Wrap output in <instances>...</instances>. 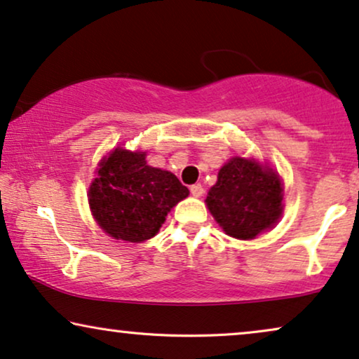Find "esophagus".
<instances>
[{
  "label": "esophagus",
  "mask_w": 359,
  "mask_h": 359,
  "mask_svg": "<svg viewBox=\"0 0 359 359\" xmlns=\"http://www.w3.org/2000/svg\"><path fill=\"white\" fill-rule=\"evenodd\" d=\"M203 192H205V190L200 184H195V185H192V187H190V194H192L194 197H202Z\"/></svg>",
  "instance_id": "obj_1"
}]
</instances>
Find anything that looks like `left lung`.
I'll return each instance as SVG.
<instances>
[{
    "label": "left lung",
    "mask_w": 359,
    "mask_h": 359,
    "mask_svg": "<svg viewBox=\"0 0 359 359\" xmlns=\"http://www.w3.org/2000/svg\"><path fill=\"white\" fill-rule=\"evenodd\" d=\"M205 202L226 235L252 240L283 213V185L272 169L233 157L219 169Z\"/></svg>",
    "instance_id": "8db88e82"
}]
</instances>
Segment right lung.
<instances>
[{
    "mask_svg": "<svg viewBox=\"0 0 359 359\" xmlns=\"http://www.w3.org/2000/svg\"><path fill=\"white\" fill-rule=\"evenodd\" d=\"M187 195L174 174L147 165L144 152L118 147L100 164L88 203L104 233L141 243L159 231L170 208Z\"/></svg>",
    "mask_w": 359,
    "mask_h": 359,
    "instance_id": "right-lung-1",
    "label": "right lung"
}]
</instances>
